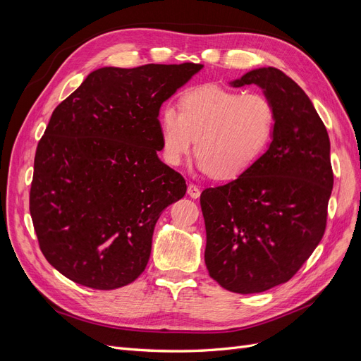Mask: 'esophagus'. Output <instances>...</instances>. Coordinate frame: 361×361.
Masks as SVG:
<instances>
[{"mask_svg":"<svg viewBox=\"0 0 361 361\" xmlns=\"http://www.w3.org/2000/svg\"><path fill=\"white\" fill-rule=\"evenodd\" d=\"M188 195H190V197H192V199H199L200 197V188L197 187V185H194V183H190L188 185Z\"/></svg>","mask_w":361,"mask_h":361,"instance_id":"obj_1","label":"esophagus"}]
</instances>
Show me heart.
Listing matches in <instances>:
<instances>
[{"label":"heart","instance_id":"obj_1","mask_svg":"<svg viewBox=\"0 0 361 361\" xmlns=\"http://www.w3.org/2000/svg\"><path fill=\"white\" fill-rule=\"evenodd\" d=\"M276 122V108L264 94H244L218 84L195 85L182 93L179 110H161L164 159L180 166L195 145L203 173L235 179L265 154Z\"/></svg>","mask_w":361,"mask_h":361}]
</instances>
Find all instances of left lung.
Instances as JSON below:
<instances>
[{
    "label": "left lung",
    "mask_w": 361,
    "mask_h": 361,
    "mask_svg": "<svg viewBox=\"0 0 361 361\" xmlns=\"http://www.w3.org/2000/svg\"><path fill=\"white\" fill-rule=\"evenodd\" d=\"M276 108L268 150L241 176L206 188L204 264L221 288L265 292L289 281L318 247L333 190L330 138L301 87L276 68L247 72Z\"/></svg>",
    "instance_id": "left-lung-1"
}]
</instances>
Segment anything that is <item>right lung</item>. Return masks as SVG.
Instances as JSON below:
<instances>
[{"label":"right lung","instance_id":"obj_1","mask_svg":"<svg viewBox=\"0 0 361 361\" xmlns=\"http://www.w3.org/2000/svg\"><path fill=\"white\" fill-rule=\"evenodd\" d=\"M203 64L92 72L40 138L30 214L43 256L78 285L111 290L145 271L161 212L187 192L158 158L159 108Z\"/></svg>","mask_w":361,"mask_h":361}]
</instances>
